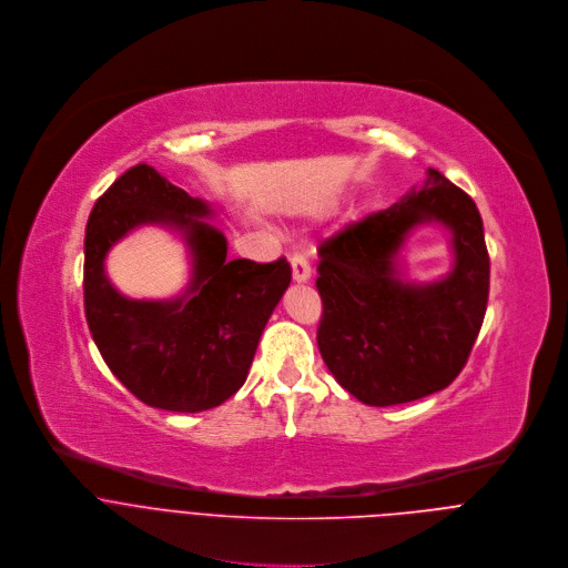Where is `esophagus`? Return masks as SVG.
Here are the masks:
<instances>
[{
	"label": "esophagus",
	"mask_w": 568,
	"mask_h": 568,
	"mask_svg": "<svg viewBox=\"0 0 568 568\" xmlns=\"http://www.w3.org/2000/svg\"><path fill=\"white\" fill-rule=\"evenodd\" d=\"M291 268H293V280L297 284H304V282L311 280V266H308L304 255H293L291 257Z\"/></svg>",
	"instance_id": "1"
}]
</instances>
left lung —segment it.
<instances>
[{
  "instance_id": "8db88e82",
  "label": "left lung",
  "mask_w": 568,
  "mask_h": 568,
  "mask_svg": "<svg viewBox=\"0 0 568 568\" xmlns=\"http://www.w3.org/2000/svg\"><path fill=\"white\" fill-rule=\"evenodd\" d=\"M423 222L453 233L456 266L414 285L395 257ZM317 347L333 378L365 405L389 407L445 389L468 363L484 324L490 257L475 201L436 170L387 210L328 237L320 251Z\"/></svg>"
}]
</instances>
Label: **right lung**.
Masks as SVG:
<instances>
[{"instance_id":"1","label":"right lung","mask_w":568,"mask_h":568,"mask_svg":"<svg viewBox=\"0 0 568 568\" xmlns=\"http://www.w3.org/2000/svg\"><path fill=\"white\" fill-rule=\"evenodd\" d=\"M212 207L152 165H134L95 201L84 235V315L93 343L139 400L203 412L229 400L248 376L262 331L291 284L286 257L225 260L229 242L205 219ZM176 230L193 257L186 293L130 301L103 273L108 248L139 224Z\"/></svg>"}]
</instances>
